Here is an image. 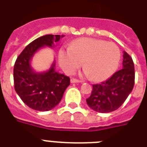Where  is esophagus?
I'll return each instance as SVG.
<instances>
[{"mask_svg": "<svg viewBox=\"0 0 147 147\" xmlns=\"http://www.w3.org/2000/svg\"><path fill=\"white\" fill-rule=\"evenodd\" d=\"M82 82V81L78 80H76V79H74V78H72L71 80V83H76V82Z\"/></svg>", "mask_w": 147, "mask_h": 147, "instance_id": "esophagus-1", "label": "esophagus"}]
</instances>
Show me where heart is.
I'll return each mask as SVG.
<instances>
[{"mask_svg":"<svg viewBox=\"0 0 147 147\" xmlns=\"http://www.w3.org/2000/svg\"><path fill=\"white\" fill-rule=\"evenodd\" d=\"M120 50L115 43L95 38H80L70 48L59 52L60 66L65 73L71 74L82 66L85 74L93 81L108 78L118 67Z\"/></svg>","mask_w":147,"mask_h":147,"instance_id":"heart-1","label":"heart"}]
</instances>
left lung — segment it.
I'll list each match as a JSON object with an SVG mask.
<instances>
[{
  "mask_svg": "<svg viewBox=\"0 0 147 147\" xmlns=\"http://www.w3.org/2000/svg\"><path fill=\"white\" fill-rule=\"evenodd\" d=\"M134 66L131 57L123 53L122 68L104 82L93 85L88 106L98 113H110L117 110L131 92L134 85Z\"/></svg>",
  "mask_w": 147,
  "mask_h": 147,
  "instance_id": "obj_1",
  "label": "left lung"
}]
</instances>
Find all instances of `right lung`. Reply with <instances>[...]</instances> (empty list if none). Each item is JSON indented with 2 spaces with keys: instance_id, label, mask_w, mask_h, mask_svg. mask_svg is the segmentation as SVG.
<instances>
[{
  "instance_id": "1",
  "label": "right lung",
  "mask_w": 147,
  "mask_h": 147,
  "mask_svg": "<svg viewBox=\"0 0 147 147\" xmlns=\"http://www.w3.org/2000/svg\"><path fill=\"white\" fill-rule=\"evenodd\" d=\"M64 35L47 34L25 47L16 61L13 69L15 90L23 102L33 110L49 111L61 100L70 85V78L55 70V61L47 71L36 72L31 65L33 56L45 47L53 48Z\"/></svg>"
}]
</instances>
